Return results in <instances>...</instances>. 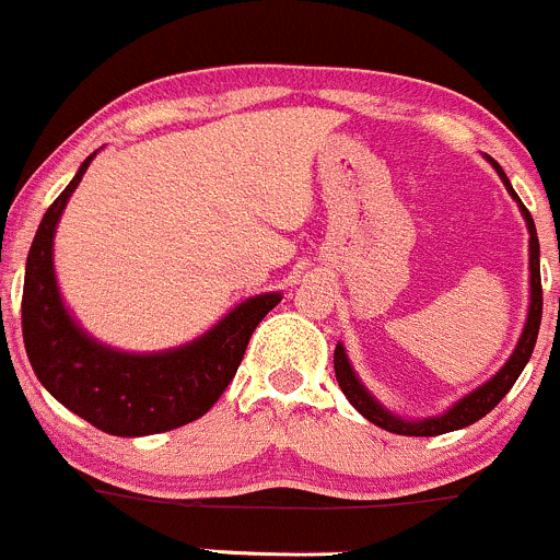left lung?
<instances>
[{"instance_id":"obj_1","label":"left lung","mask_w":560,"mask_h":560,"mask_svg":"<svg viewBox=\"0 0 560 560\" xmlns=\"http://www.w3.org/2000/svg\"><path fill=\"white\" fill-rule=\"evenodd\" d=\"M487 160H490L492 168L498 171L501 182L506 185L509 196L517 201V207H520V212H523L525 225H528V234H530V240H528L530 302H528V318H525L523 335H520V340H517V346H514L509 362L503 364V368L498 370V373L492 375L490 381H485L481 386H476L470 395L463 397V400H457L455 406H452L450 411L441 413V417L417 419V422H408V419H400L397 413L386 411V408L381 406V402L375 400V397L370 395L368 389H364V384L357 378L351 362H348L346 348H342V342H337V348H335V375H337V384H340L342 395L348 397V402H351V406L357 408V411L362 413L368 422L378 424V428L389 430V433H397V435H441V433H452V430H460V428H468V424L479 422L485 413H490L492 408H495L498 402L506 397V392L512 389L514 381L520 378L523 368L528 364L530 353H534L536 335H539V324H541V275H539V240H536V225H534V218H530V212L525 209V203L520 201V196L512 190V185H509V179H506V174H503L501 165H498L492 158H487Z\"/></svg>"}]
</instances>
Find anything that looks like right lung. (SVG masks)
<instances>
[{
  "label": "right lung",
  "mask_w": 560,
  "mask_h": 560,
  "mask_svg": "<svg viewBox=\"0 0 560 560\" xmlns=\"http://www.w3.org/2000/svg\"><path fill=\"white\" fill-rule=\"evenodd\" d=\"M94 154L81 163L79 174L43 214L30 247L21 299L26 357L40 384L103 433L121 439L165 433L196 422L220 400L245 357L250 335L282 296L272 291L245 299L207 335L160 353L116 351L86 335L59 293L54 234Z\"/></svg>",
  "instance_id": "right-lung-1"
}]
</instances>
